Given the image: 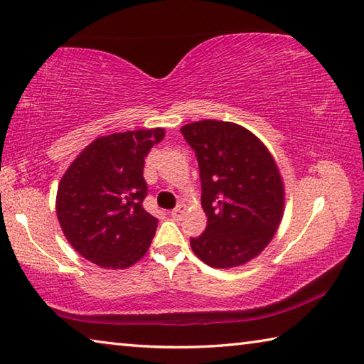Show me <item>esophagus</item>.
<instances>
[{"label":"esophagus","mask_w":364,"mask_h":364,"mask_svg":"<svg viewBox=\"0 0 364 364\" xmlns=\"http://www.w3.org/2000/svg\"><path fill=\"white\" fill-rule=\"evenodd\" d=\"M183 213H184V207L183 205H178L176 208H173L170 211V216L173 218V220H180V218L183 216Z\"/></svg>","instance_id":"obj_1"}]
</instances>
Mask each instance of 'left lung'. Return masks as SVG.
Masks as SVG:
<instances>
[{
  "instance_id": "1",
  "label": "left lung",
  "mask_w": 364,
  "mask_h": 364,
  "mask_svg": "<svg viewBox=\"0 0 364 364\" xmlns=\"http://www.w3.org/2000/svg\"><path fill=\"white\" fill-rule=\"evenodd\" d=\"M196 151L207 229L191 248L207 266L239 267L274 239L285 210V184L266 144L234 122L203 121L181 127Z\"/></svg>"
}]
</instances>
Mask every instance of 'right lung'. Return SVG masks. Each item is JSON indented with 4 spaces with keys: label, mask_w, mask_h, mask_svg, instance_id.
<instances>
[{
    "label": "right lung",
    "mask_w": 364,
    "mask_h": 364,
    "mask_svg": "<svg viewBox=\"0 0 364 364\" xmlns=\"http://www.w3.org/2000/svg\"><path fill=\"white\" fill-rule=\"evenodd\" d=\"M165 129L98 136L65 171L55 210L70 245L103 269H127L146 255L157 218L143 208L144 157Z\"/></svg>",
    "instance_id": "obj_1"
}]
</instances>
